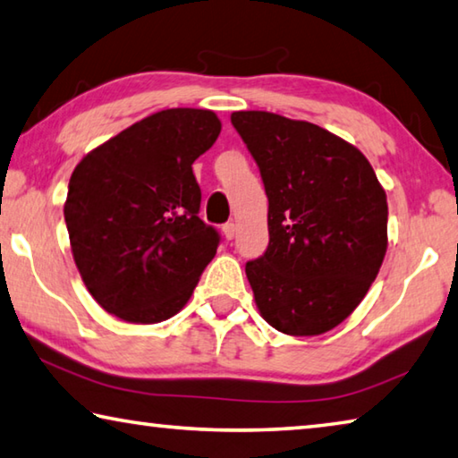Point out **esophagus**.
Returning <instances> with one entry per match:
<instances>
[{
	"instance_id": "34e87169",
	"label": "esophagus",
	"mask_w": 458,
	"mask_h": 458,
	"mask_svg": "<svg viewBox=\"0 0 458 458\" xmlns=\"http://www.w3.org/2000/svg\"><path fill=\"white\" fill-rule=\"evenodd\" d=\"M222 232H224V236H226L228 240H234V236H236V224L234 222H226L222 226Z\"/></svg>"
}]
</instances>
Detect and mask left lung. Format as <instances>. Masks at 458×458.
<instances>
[{
    "label": "left lung",
    "mask_w": 458,
    "mask_h": 458,
    "mask_svg": "<svg viewBox=\"0 0 458 458\" xmlns=\"http://www.w3.org/2000/svg\"><path fill=\"white\" fill-rule=\"evenodd\" d=\"M268 198V246L246 262L260 315L286 335H319L352 315L387 248V201L353 145L307 121L232 113Z\"/></svg>",
    "instance_id": "left-lung-1"
}]
</instances>
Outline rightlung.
<instances>
[{
  "mask_svg": "<svg viewBox=\"0 0 458 458\" xmlns=\"http://www.w3.org/2000/svg\"><path fill=\"white\" fill-rule=\"evenodd\" d=\"M204 108H167L97 147L72 172L64 220L79 273L106 313L159 323L188 303L220 234L199 220L191 164L220 135Z\"/></svg>",
  "mask_w": 458,
  "mask_h": 458,
  "instance_id": "1",
  "label": "right lung"
}]
</instances>
